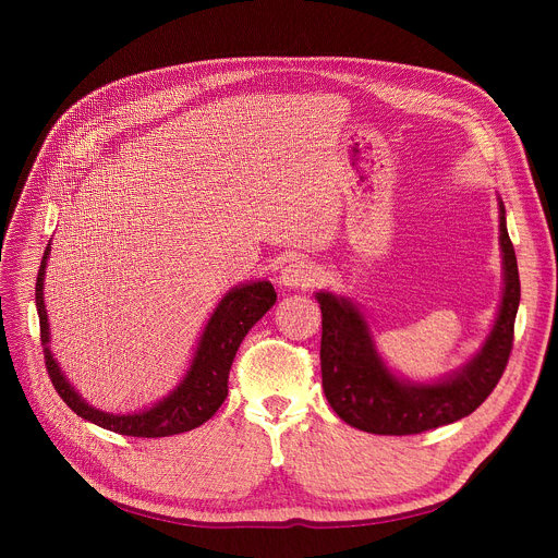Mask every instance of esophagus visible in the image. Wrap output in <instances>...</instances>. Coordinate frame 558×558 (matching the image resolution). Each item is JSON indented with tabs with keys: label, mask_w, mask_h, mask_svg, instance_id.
<instances>
[{
	"label": "esophagus",
	"mask_w": 558,
	"mask_h": 558,
	"mask_svg": "<svg viewBox=\"0 0 558 558\" xmlns=\"http://www.w3.org/2000/svg\"><path fill=\"white\" fill-rule=\"evenodd\" d=\"M320 280V271L316 264L307 259H291L282 271V284L287 287H314Z\"/></svg>",
	"instance_id": "34e87169"
}]
</instances>
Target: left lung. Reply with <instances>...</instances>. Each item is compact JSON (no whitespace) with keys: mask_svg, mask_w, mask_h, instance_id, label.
<instances>
[{"mask_svg":"<svg viewBox=\"0 0 558 558\" xmlns=\"http://www.w3.org/2000/svg\"><path fill=\"white\" fill-rule=\"evenodd\" d=\"M500 244L505 253V296L490 337L471 364L438 385L400 383L377 357L366 320L357 307L335 299L328 291L316 294L324 314V335H320L324 393L341 421L371 434H421L473 414L493 393L509 364L520 305L518 262L507 232L502 203Z\"/></svg>","mask_w":558,"mask_h":558,"instance_id":"obj_1","label":"left lung"}]
</instances>
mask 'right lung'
I'll use <instances>...</instances> for the list:
<instances>
[{
	"label": "right lung",
	"mask_w": 558,
	"mask_h": 558,
	"mask_svg": "<svg viewBox=\"0 0 558 558\" xmlns=\"http://www.w3.org/2000/svg\"><path fill=\"white\" fill-rule=\"evenodd\" d=\"M49 248L51 246L47 244L40 269H38V280H36L40 343H43L45 366L51 377V385L72 412L110 432L124 434V436H142V438H158V436L190 432L203 425L205 421H210L228 396V373L242 339L248 335V330L257 324V320L274 307L278 299L274 284L262 280V282H251L228 291L226 299L219 303L213 318L208 320V326H205V332L196 348V357L192 360V368L187 371L183 385L169 398H165L160 404L151 407L149 412L112 416V414L99 412V409L85 404L81 400V396L68 385V379L63 377L61 368H58V364L51 357V350L47 348L49 326H47V312L43 301V280H45Z\"/></svg>",
	"instance_id": "right-lung-1"
}]
</instances>
